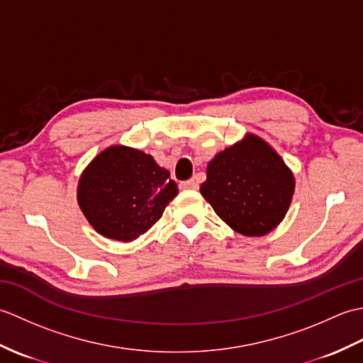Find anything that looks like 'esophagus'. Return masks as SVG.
<instances>
[{
	"instance_id": "esophagus-1",
	"label": "esophagus",
	"mask_w": 363,
	"mask_h": 363,
	"mask_svg": "<svg viewBox=\"0 0 363 363\" xmlns=\"http://www.w3.org/2000/svg\"><path fill=\"white\" fill-rule=\"evenodd\" d=\"M181 189H189V190H195L198 189V182L195 179H187V181H182L179 184Z\"/></svg>"
}]
</instances>
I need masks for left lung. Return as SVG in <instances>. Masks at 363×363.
Wrapping results in <instances>:
<instances>
[{"mask_svg": "<svg viewBox=\"0 0 363 363\" xmlns=\"http://www.w3.org/2000/svg\"><path fill=\"white\" fill-rule=\"evenodd\" d=\"M199 190L215 213L238 234L259 237L285 217L295 179L272 146L248 135L209 162L207 179Z\"/></svg>", "mask_w": 363, "mask_h": 363, "instance_id": "1", "label": "left lung"}]
</instances>
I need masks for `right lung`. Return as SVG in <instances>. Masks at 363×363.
Wrapping results in <instances>:
<instances>
[{
  "label": "right lung",
  "instance_id": "right-lung-1",
  "mask_svg": "<svg viewBox=\"0 0 363 363\" xmlns=\"http://www.w3.org/2000/svg\"><path fill=\"white\" fill-rule=\"evenodd\" d=\"M176 195L168 169L150 154L121 145L98 154L78 186V203L90 225L118 242L145 234Z\"/></svg>",
  "mask_w": 363,
  "mask_h": 363
}]
</instances>
